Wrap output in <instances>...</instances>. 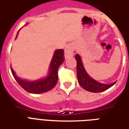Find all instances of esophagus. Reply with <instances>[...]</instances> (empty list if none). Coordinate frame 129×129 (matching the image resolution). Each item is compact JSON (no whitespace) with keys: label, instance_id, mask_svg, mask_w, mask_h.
I'll list each match as a JSON object with an SVG mask.
<instances>
[{"label":"esophagus","instance_id":"obj_1","mask_svg":"<svg viewBox=\"0 0 129 129\" xmlns=\"http://www.w3.org/2000/svg\"><path fill=\"white\" fill-rule=\"evenodd\" d=\"M74 52V47L72 45H68L66 49H65V56L66 57H68V56H71L73 55Z\"/></svg>","mask_w":129,"mask_h":129}]
</instances>
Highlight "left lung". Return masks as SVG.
<instances>
[{
  "mask_svg": "<svg viewBox=\"0 0 129 129\" xmlns=\"http://www.w3.org/2000/svg\"><path fill=\"white\" fill-rule=\"evenodd\" d=\"M75 59L77 61V76L78 82L80 86L86 91L93 93L102 92L110 88L116 83V82L110 84L99 83V82L92 79L86 73L82 63L81 57L79 54L75 55Z\"/></svg>",
  "mask_w": 129,
  "mask_h": 129,
  "instance_id": "left-lung-1",
  "label": "left lung"
}]
</instances>
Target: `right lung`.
Instances as JSON below:
<instances>
[{
	"label": "right lung",
	"mask_w": 129,
	"mask_h": 129,
	"mask_svg": "<svg viewBox=\"0 0 129 129\" xmlns=\"http://www.w3.org/2000/svg\"><path fill=\"white\" fill-rule=\"evenodd\" d=\"M64 59L63 49L56 50L50 63L49 75L46 78L43 80H38L35 82H27L24 80H21L19 77L16 76L14 71L11 68L12 73L18 84L28 92L31 93H42L47 92L52 89L57 83L58 67L63 62Z\"/></svg>",
	"instance_id": "obj_1"
}]
</instances>
